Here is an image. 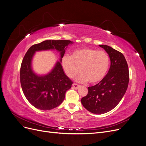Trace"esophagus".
<instances>
[{
    "label": "esophagus",
    "mask_w": 146,
    "mask_h": 146,
    "mask_svg": "<svg viewBox=\"0 0 146 146\" xmlns=\"http://www.w3.org/2000/svg\"><path fill=\"white\" fill-rule=\"evenodd\" d=\"M72 86H73L74 88L75 89H78L79 88V87H80V85H78V84H76V83H74V84H72Z\"/></svg>",
    "instance_id": "obj_1"
}]
</instances>
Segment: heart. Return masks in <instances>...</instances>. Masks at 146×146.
<instances>
[{
  "mask_svg": "<svg viewBox=\"0 0 146 146\" xmlns=\"http://www.w3.org/2000/svg\"><path fill=\"white\" fill-rule=\"evenodd\" d=\"M62 66L69 78H73L80 71L76 78L79 82L88 81L95 84L106 76L110 66V57L106 51L90 48H81L72 51L71 56L66 54L62 59Z\"/></svg>",
  "mask_w": 146,
  "mask_h": 146,
  "instance_id": "b5f03b06",
  "label": "heart"
}]
</instances>
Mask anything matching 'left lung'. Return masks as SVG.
<instances>
[{"label": "left lung", "mask_w": 146, "mask_h": 146, "mask_svg": "<svg viewBox=\"0 0 146 146\" xmlns=\"http://www.w3.org/2000/svg\"><path fill=\"white\" fill-rule=\"evenodd\" d=\"M108 54L111 65L108 74L98 84L88 87L87 95L81 104L89 111L106 113L117 106L127 90L129 72L125 56L106 45H100Z\"/></svg>", "instance_id": "left-lung-1"}]
</instances>
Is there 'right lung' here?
<instances>
[{"label":"right lung","instance_id":"1","mask_svg":"<svg viewBox=\"0 0 146 146\" xmlns=\"http://www.w3.org/2000/svg\"><path fill=\"white\" fill-rule=\"evenodd\" d=\"M72 41L69 40H46L35 44L27 50L20 68V83L23 93L33 107L41 110L53 109L63 101L66 92L73 83L64 72L61 65L65 49ZM56 49L60 52L58 61L48 74L38 76L31 68V60L36 51Z\"/></svg>","mask_w":146,"mask_h":146}]
</instances>
